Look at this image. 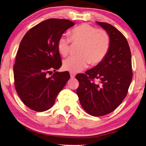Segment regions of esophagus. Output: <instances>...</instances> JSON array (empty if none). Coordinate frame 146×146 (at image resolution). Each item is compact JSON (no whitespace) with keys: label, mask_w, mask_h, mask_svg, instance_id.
I'll use <instances>...</instances> for the list:
<instances>
[{"label":"esophagus","mask_w":146,"mask_h":146,"mask_svg":"<svg viewBox=\"0 0 146 146\" xmlns=\"http://www.w3.org/2000/svg\"><path fill=\"white\" fill-rule=\"evenodd\" d=\"M70 78H75V74L74 73H73V72H70Z\"/></svg>","instance_id":"34e87169"}]
</instances>
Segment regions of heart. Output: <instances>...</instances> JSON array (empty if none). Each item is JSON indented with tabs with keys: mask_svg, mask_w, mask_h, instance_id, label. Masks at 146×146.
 <instances>
[{
	"mask_svg": "<svg viewBox=\"0 0 146 146\" xmlns=\"http://www.w3.org/2000/svg\"><path fill=\"white\" fill-rule=\"evenodd\" d=\"M71 40L81 44L78 49V56L69 57L63 61L64 70L78 72L87 67L89 64L96 66L104 60L108 53L111 39L109 33L103 29L84 23L70 31V39L62 35L57 40V49L61 56L65 57L70 52Z\"/></svg>",
	"mask_w": 146,
	"mask_h": 146,
	"instance_id": "obj_1",
	"label": "heart"
}]
</instances>
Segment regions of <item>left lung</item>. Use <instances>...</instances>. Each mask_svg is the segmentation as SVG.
Masks as SVG:
<instances>
[{"instance_id":"obj_1","label":"left lung","mask_w":146,"mask_h":146,"mask_svg":"<svg viewBox=\"0 0 146 146\" xmlns=\"http://www.w3.org/2000/svg\"><path fill=\"white\" fill-rule=\"evenodd\" d=\"M109 33L106 57L93 68L78 74L76 90L81 106L90 115L102 116L118 107L127 94L133 78L130 48L125 36L110 24L96 22ZM99 79L100 83L94 80Z\"/></svg>"}]
</instances>
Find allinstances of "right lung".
Here are the masks:
<instances>
[{
    "label": "right lung",
    "mask_w": 146,
    "mask_h": 146,
    "mask_svg": "<svg viewBox=\"0 0 146 146\" xmlns=\"http://www.w3.org/2000/svg\"><path fill=\"white\" fill-rule=\"evenodd\" d=\"M75 24L66 19H48L33 26L21 40L13 66L16 91L26 106L42 112L50 109L70 79L62 65L57 40ZM54 73L50 77L48 73Z\"/></svg>",
    "instance_id": "1"
}]
</instances>
